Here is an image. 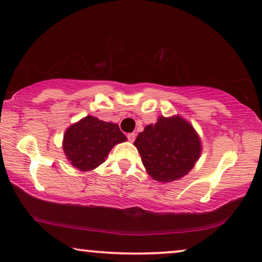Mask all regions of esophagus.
Listing matches in <instances>:
<instances>
[{"label": "esophagus", "instance_id": "esophagus-1", "mask_svg": "<svg viewBox=\"0 0 262 262\" xmlns=\"http://www.w3.org/2000/svg\"><path fill=\"white\" fill-rule=\"evenodd\" d=\"M135 138H136V134H135V133H129V134H128V140H129L130 142L134 141Z\"/></svg>", "mask_w": 262, "mask_h": 262}]
</instances>
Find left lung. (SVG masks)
Instances as JSON below:
<instances>
[{
    "mask_svg": "<svg viewBox=\"0 0 262 262\" xmlns=\"http://www.w3.org/2000/svg\"><path fill=\"white\" fill-rule=\"evenodd\" d=\"M134 146L154 180L174 182L186 176L200 159L202 142L192 124L179 115L159 116L139 133Z\"/></svg>",
    "mask_w": 262,
    "mask_h": 262,
    "instance_id": "obj_1",
    "label": "left lung"
}]
</instances>
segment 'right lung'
Segmentation results:
<instances>
[{
    "mask_svg": "<svg viewBox=\"0 0 262 262\" xmlns=\"http://www.w3.org/2000/svg\"><path fill=\"white\" fill-rule=\"evenodd\" d=\"M126 140L119 124L88 115L65 130L62 149L73 167L86 172L104 163L113 147Z\"/></svg>",
    "mask_w": 262,
    "mask_h": 262,
    "instance_id": "1",
    "label": "right lung"
}]
</instances>
